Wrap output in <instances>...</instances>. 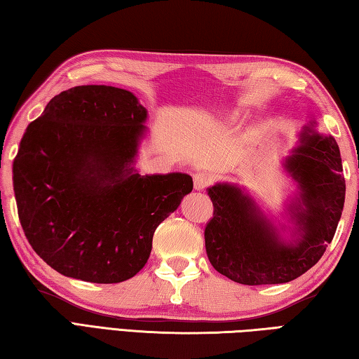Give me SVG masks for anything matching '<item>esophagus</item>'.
<instances>
[{
  "label": "esophagus",
  "mask_w": 359,
  "mask_h": 359,
  "mask_svg": "<svg viewBox=\"0 0 359 359\" xmlns=\"http://www.w3.org/2000/svg\"><path fill=\"white\" fill-rule=\"evenodd\" d=\"M209 184H211V177L205 172H197L194 175V186L197 191H203L206 189Z\"/></svg>",
  "instance_id": "esophagus-1"
}]
</instances>
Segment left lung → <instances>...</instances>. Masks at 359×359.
Segmentation results:
<instances>
[{"instance_id": "8db88e82", "label": "left lung", "mask_w": 359, "mask_h": 359, "mask_svg": "<svg viewBox=\"0 0 359 359\" xmlns=\"http://www.w3.org/2000/svg\"><path fill=\"white\" fill-rule=\"evenodd\" d=\"M286 167L302 191L299 205L292 206L302 231L297 243L281 242L238 187L215 184L208 191L214 206L205 228L208 259L229 280L247 286L292 281L317 264L333 241L346 200L336 140L305 133Z\"/></svg>"}]
</instances>
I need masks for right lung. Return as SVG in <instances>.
I'll use <instances>...</instances> for the list:
<instances>
[{
  "instance_id": "right-lung-1",
  "label": "right lung",
  "mask_w": 359,
  "mask_h": 359,
  "mask_svg": "<svg viewBox=\"0 0 359 359\" xmlns=\"http://www.w3.org/2000/svg\"><path fill=\"white\" fill-rule=\"evenodd\" d=\"M145 118L131 92L78 86L26 128L12 167L18 219L59 273L101 285L133 278L159 223L192 191L186 173H133Z\"/></svg>"
}]
</instances>
